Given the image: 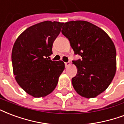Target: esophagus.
Segmentation results:
<instances>
[{
  "mask_svg": "<svg viewBox=\"0 0 124 124\" xmlns=\"http://www.w3.org/2000/svg\"><path fill=\"white\" fill-rule=\"evenodd\" d=\"M70 66V62H65V66L66 68H68Z\"/></svg>",
  "mask_w": 124,
  "mask_h": 124,
  "instance_id": "1",
  "label": "esophagus"
}]
</instances>
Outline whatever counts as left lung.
Here are the masks:
<instances>
[{
    "label": "left lung",
    "mask_w": 124,
    "mask_h": 124,
    "mask_svg": "<svg viewBox=\"0 0 124 124\" xmlns=\"http://www.w3.org/2000/svg\"><path fill=\"white\" fill-rule=\"evenodd\" d=\"M62 33L81 59L73 61L78 68L71 79L74 89L81 97H97L108 88L116 71V50L108 35L86 21L65 23Z\"/></svg>",
    "instance_id": "8db88e82"
}]
</instances>
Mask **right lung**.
Listing matches in <instances>:
<instances>
[{
  "mask_svg": "<svg viewBox=\"0 0 124 124\" xmlns=\"http://www.w3.org/2000/svg\"><path fill=\"white\" fill-rule=\"evenodd\" d=\"M63 24L51 21L35 24L20 34L14 44V75L18 85L32 97H44L53 92L64 70L62 61L49 57Z\"/></svg>",
  "mask_w": 124,
  "mask_h": 124,
  "instance_id": "1",
  "label": "right lung"
}]
</instances>
